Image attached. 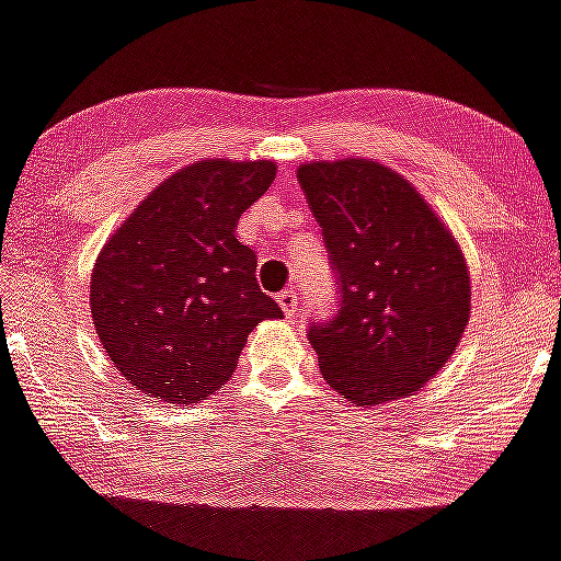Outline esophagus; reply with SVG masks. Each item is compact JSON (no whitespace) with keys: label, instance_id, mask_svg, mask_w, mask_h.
Wrapping results in <instances>:
<instances>
[{"label":"esophagus","instance_id":"obj_1","mask_svg":"<svg viewBox=\"0 0 561 561\" xmlns=\"http://www.w3.org/2000/svg\"><path fill=\"white\" fill-rule=\"evenodd\" d=\"M276 302H279L282 310H285L287 319H293V316H298V295H295L293 287L285 289V293L276 295Z\"/></svg>","mask_w":561,"mask_h":561}]
</instances>
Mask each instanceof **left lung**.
Masks as SVG:
<instances>
[{
  "instance_id": "left-lung-1",
  "label": "left lung",
  "mask_w": 561,
  "mask_h": 561,
  "mask_svg": "<svg viewBox=\"0 0 561 561\" xmlns=\"http://www.w3.org/2000/svg\"><path fill=\"white\" fill-rule=\"evenodd\" d=\"M298 180L340 274V310L310 323L323 381L347 402L421 391L470 321V272L444 219L374 159L300 164Z\"/></svg>"
}]
</instances>
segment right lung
I'll return each mask as SVG.
<instances>
[{
  "instance_id": "add662e5",
  "label": "right lung",
  "mask_w": 561,
  "mask_h": 561,
  "mask_svg": "<svg viewBox=\"0 0 561 561\" xmlns=\"http://www.w3.org/2000/svg\"><path fill=\"white\" fill-rule=\"evenodd\" d=\"M276 178V161L182 167L110 234L91 274V319L127 383L170 404L229 381L248 334L282 308L261 293L238 221Z\"/></svg>"
}]
</instances>
